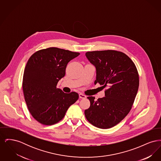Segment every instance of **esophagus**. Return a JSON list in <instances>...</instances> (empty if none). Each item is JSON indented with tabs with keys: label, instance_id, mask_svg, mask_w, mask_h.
Returning a JSON list of instances; mask_svg holds the SVG:
<instances>
[{
	"label": "esophagus",
	"instance_id": "1",
	"mask_svg": "<svg viewBox=\"0 0 161 161\" xmlns=\"http://www.w3.org/2000/svg\"><path fill=\"white\" fill-rule=\"evenodd\" d=\"M79 97H80V98L84 99V98H86V96L84 95V94H83V93H80L79 94Z\"/></svg>",
	"mask_w": 161,
	"mask_h": 161
}]
</instances>
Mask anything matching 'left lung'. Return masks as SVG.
Segmentation results:
<instances>
[{
	"mask_svg": "<svg viewBox=\"0 0 161 161\" xmlns=\"http://www.w3.org/2000/svg\"><path fill=\"white\" fill-rule=\"evenodd\" d=\"M86 56L96 68L95 84L105 90V97L95 100L88 97L91 106L85 110L87 120L103 129H110L128 115L138 92V70L127 55L115 50L89 51Z\"/></svg>",
	"mask_w": 161,
	"mask_h": 161,
	"instance_id": "left-lung-1",
	"label": "left lung"
}]
</instances>
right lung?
Segmentation results:
<instances>
[{
  "instance_id": "1",
  "label": "right lung",
  "mask_w": 161,
  "mask_h": 161,
  "mask_svg": "<svg viewBox=\"0 0 161 161\" xmlns=\"http://www.w3.org/2000/svg\"><path fill=\"white\" fill-rule=\"evenodd\" d=\"M79 55L51 47L39 50L29 58L23 73V95L31 115L38 123L46 125L58 123L78 99L77 92L64 93L57 85L64 77L68 63Z\"/></svg>"
}]
</instances>
